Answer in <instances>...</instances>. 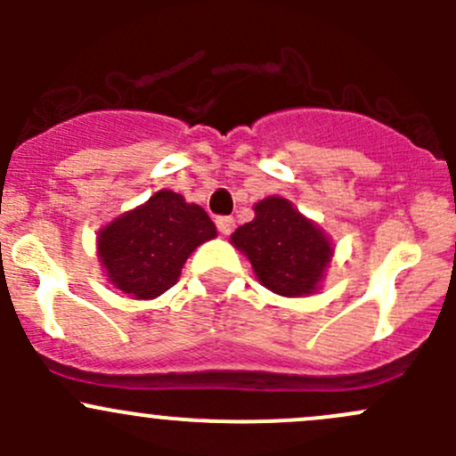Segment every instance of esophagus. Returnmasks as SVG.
Returning a JSON list of instances; mask_svg holds the SVG:
<instances>
[{
	"mask_svg": "<svg viewBox=\"0 0 456 456\" xmlns=\"http://www.w3.org/2000/svg\"><path fill=\"white\" fill-rule=\"evenodd\" d=\"M216 224H218V232L223 233V236H229V233L236 229V220H233L232 216H220V218H216Z\"/></svg>",
	"mask_w": 456,
	"mask_h": 456,
	"instance_id": "34e87169",
	"label": "esophagus"
}]
</instances>
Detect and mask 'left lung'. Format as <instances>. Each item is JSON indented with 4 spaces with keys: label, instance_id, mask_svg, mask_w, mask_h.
<instances>
[{
    "label": "left lung",
    "instance_id": "1",
    "mask_svg": "<svg viewBox=\"0 0 456 456\" xmlns=\"http://www.w3.org/2000/svg\"><path fill=\"white\" fill-rule=\"evenodd\" d=\"M254 211L232 233V245L251 262L257 282L284 297L320 291L335 254L329 233L282 196H266Z\"/></svg>",
    "mask_w": 456,
    "mask_h": 456
}]
</instances>
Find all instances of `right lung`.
<instances>
[{"instance_id":"right-lung-1","label":"right lung","mask_w":456,"mask_h":456,"mask_svg":"<svg viewBox=\"0 0 456 456\" xmlns=\"http://www.w3.org/2000/svg\"><path fill=\"white\" fill-rule=\"evenodd\" d=\"M216 236L200 205L159 190L96 233V256L114 289L132 300H154L178 282L187 257Z\"/></svg>"}]
</instances>
